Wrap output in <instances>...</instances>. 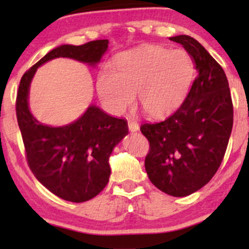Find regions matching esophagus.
Listing matches in <instances>:
<instances>
[{
  "label": "esophagus",
  "mask_w": 249,
  "mask_h": 249,
  "mask_svg": "<svg viewBox=\"0 0 249 249\" xmlns=\"http://www.w3.org/2000/svg\"><path fill=\"white\" fill-rule=\"evenodd\" d=\"M127 125H128V130H130L131 132H136V131L139 130V124L134 121V119H128Z\"/></svg>",
  "instance_id": "1"
}]
</instances>
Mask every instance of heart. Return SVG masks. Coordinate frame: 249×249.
I'll return each mask as SVG.
<instances>
[{"label": "heart", "mask_w": 249, "mask_h": 249, "mask_svg": "<svg viewBox=\"0 0 249 249\" xmlns=\"http://www.w3.org/2000/svg\"><path fill=\"white\" fill-rule=\"evenodd\" d=\"M117 70L105 64L97 76L96 89L105 107L123 113L134 103L145 115L164 117L181 104L194 75L192 57L186 50L152 45L123 53Z\"/></svg>", "instance_id": "heart-1"}]
</instances>
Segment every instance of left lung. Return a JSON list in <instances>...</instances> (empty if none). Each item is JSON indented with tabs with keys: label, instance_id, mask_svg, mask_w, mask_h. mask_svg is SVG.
I'll use <instances>...</instances> for the list:
<instances>
[{
	"label": "left lung",
	"instance_id": "8db88e82",
	"mask_svg": "<svg viewBox=\"0 0 249 249\" xmlns=\"http://www.w3.org/2000/svg\"><path fill=\"white\" fill-rule=\"evenodd\" d=\"M192 57L198 76L178 110L158 123H145L150 142L145 158L148 179L173 196H190L220 167L233 127V103L221 65L193 37H171Z\"/></svg>",
	"mask_w": 249,
	"mask_h": 249
}]
</instances>
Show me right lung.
<instances>
[{
    "instance_id": "right-lung-1",
    "label": "right lung",
    "mask_w": 249,
    "mask_h": 249,
    "mask_svg": "<svg viewBox=\"0 0 249 249\" xmlns=\"http://www.w3.org/2000/svg\"><path fill=\"white\" fill-rule=\"evenodd\" d=\"M107 39L82 45H61L25 71L16 97V116L27 154L36 179L58 198L83 202L95 198L108 182V157L126 136L127 123L91 105L76 122L53 127L37 122L28 107L31 79L37 68L50 59L68 57L95 65L107 50Z\"/></svg>"
}]
</instances>
